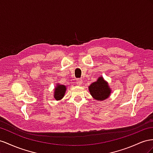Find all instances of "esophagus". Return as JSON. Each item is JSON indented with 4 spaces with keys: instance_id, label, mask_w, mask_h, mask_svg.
Listing matches in <instances>:
<instances>
[{
    "instance_id": "34e87169",
    "label": "esophagus",
    "mask_w": 153,
    "mask_h": 153,
    "mask_svg": "<svg viewBox=\"0 0 153 153\" xmlns=\"http://www.w3.org/2000/svg\"><path fill=\"white\" fill-rule=\"evenodd\" d=\"M82 81L81 79H77V81H76V85H77L80 86V85H82Z\"/></svg>"
}]
</instances>
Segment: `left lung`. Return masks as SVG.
Returning <instances> with one entry per match:
<instances>
[{
  "label": "left lung",
  "mask_w": 153,
  "mask_h": 153,
  "mask_svg": "<svg viewBox=\"0 0 153 153\" xmlns=\"http://www.w3.org/2000/svg\"><path fill=\"white\" fill-rule=\"evenodd\" d=\"M88 90L92 97L98 101H105L111 93V87L102 76L99 77L97 81L92 82L88 86Z\"/></svg>",
  "instance_id": "left-lung-1"
}]
</instances>
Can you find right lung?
Wrapping results in <instances>:
<instances>
[{
    "label": "right lung",
    "instance_id": "1",
    "mask_svg": "<svg viewBox=\"0 0 153 153\" xmlns=\"http://www.w3.org/2000/svg\"><path fill=\"white\" fill-rule=\"evenodd\" d=\"M66 91H67L66 86L58 83L56 85V87L54 90V99L56 100V101H59V100L62 99L65 96Z\"/></svg>",
    "mask_w": 153,
    "mask_h": 153
}]
</instances>
